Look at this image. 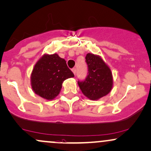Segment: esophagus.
<instances>
[{"instance_id": "obj_1", "label": "esophagus", "mask_w": 151, "mask_h": 151, "mask_svg": "<svg viewBox=\"0 0 151 151\" xmlns=\"http://www.w3.org/2000/svg\"><path fill=\"white\" fill-rule=\"evenodd\" d=\"M72 72L74 73V74H76V69H75V68H73V69H72Z\"/></svg>"}]
</instances>
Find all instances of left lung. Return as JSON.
Returning <instances> with one entry per match:
<instances>
[{"label": "left lung", "mask_w": 151, "mask_h": 151, "mask_svg": "<svg viewBox=\"0 0 151 151\" xmlns=\"http://www.w3.org/2000/svg\"><path fill=\"white\" fill-rule=\"evenodd\" d=\"M85 59L88 67V75L85 80L79 81V87L87 98L92 100H99L112 90V74L110 67L100 56L88 53Z\"/></svg>", "instance_id": "left-lung-1"}]
</instances>
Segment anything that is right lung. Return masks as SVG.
Here are the masks:
<instances>
[{"label": "right lung", "instance_id": "1", "mask_svg": "<svg viewBox=\"0 0 151 151\" xmlns=\"http://www.w3.org/2000/svg\"><path fill=\"white\" fill-rule=\"evenodd\" d=\"M74 77L66 61L57 54H44L31 72V87L41 97L52 100L60 92L63 82Z\"/></svg>", "mask_w": 151, "mask_h": 151}]
</instances>
